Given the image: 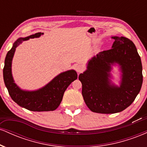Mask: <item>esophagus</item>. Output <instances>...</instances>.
<instances>
[{
    "mask_svg": "<svg viewBox=\"0 0 147 147\" xmlns=\"http://www.w3.org/2000/svg\"><path fill=\"white\" fill-rule=\"evenodd\" d=\"M84 70V65H78L77 67H76V71H77L78 73H81Z\"/></svg>",
    "mask_w": 147,
    "mask_h": 147,
    "instance_id": "esophagus-1",
    "label": "esophagus"
}]
</instances>
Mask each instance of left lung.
Wrapping results in <instances>:
<instances>
[{
    "label": "left lung",
    "instance_id": "obj_1",
    "mask_svg": "<svg viewBox=\"0 0 147 147\" xmlns=\"http://www.w3.org/2000/svg\"><path fill=\"white\" fill-rule=\"evenodd\" d=\"M112 48L100 52L80 74L82 96L91 111L97 113H116L129 107L140 91L142 65L136 45L126 37L113 36ZM117 63L122 70V82L117 87L111 84L110 65Z\"/></svg>",
    "mask_w": 147,
    "mask_h": 147
}]
</instances>
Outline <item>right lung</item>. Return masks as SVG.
<instances>
[{
  "label": "right lung",
  "mask_w": 147,
  "mask_h": 147,
  "mask_svg": "<svg viewBox=\"0 0 147 147\" xmlns=\"http://www.w3.org/2000/svg\"><path fill=\"white\" fill-rule=\"evenodd\" d=\"M43 33L20 38L7 54L3 68V79L11 98L21 107L32 111H55L61 102L63 96L68 86L77 79V74L71 70L57 76L45 87L36 91L22 90L14 83L11 75V61L16 48L23 41L29 38L39 37Z\"/></svg>",
  "instance_id": "add662e5"
}]
</instances>
